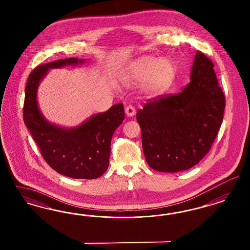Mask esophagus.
Segmentation results:
<instances>
[{"instance_id": "34e87169", "label": "esophagus", "mask_w": 250, "mask_h": 250, "mask_svg": "<svg viewBox=\"0 0 250 250\" xmlns=\"http://www.w3.org/2000/svg\"><path fill=\"white\" fill-rule=\"evenodd\" d=\"M125 114L127 116H134L136 114V109L132 105H128L125 107Z\"/></svg>"}]
</instances>
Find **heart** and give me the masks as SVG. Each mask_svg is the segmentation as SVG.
Instances as JSON below:
<instances>
[{
	"mask_svg": "<svg viewBox=\"0 0 250 250\" xmlns=\"http://www.w3.org/2000/svg\"><path fill=\"white\" fill-rule=\"evenodd\" d=\"M174 74V64L170 60L145 56L129 67L125 79L127 83L143 82V91L148 95H157L172 81Z\"/></svg>",
	"mask_w": 250,
	"mask_h": 250,
	"instance_id": "b5f03b06",
	"label": "heart"
}]
</instances>
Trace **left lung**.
I'll list each match as a JSON object with an SVG mask.
<instances>
[{
  "label": "left lung",
  "instance_id": "obj_1",
  "mask_svg": "<svg viewBox=\"0 0 250 250\" xmlns=\"http://www.w3.org/2000/svg\"><path fill=\"white\" fill-rule=\"evenodd\" d=\"M225 107L213 63L197 51L188 85L177 94L149 100L136 113L147 164L162 172L198 164L211 149Z\"/></svg>",
  "mask_w": 250,
  "mask_h": 250
}]
</instances>
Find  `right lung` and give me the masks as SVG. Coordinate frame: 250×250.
Masks as SVG:
<instances>
[{
	"label": "right lung",
	"instance_id": "obj_1",
	"mask_svg": "<svg viewBox=\"0 0 250 250\" xmlns=\"http://www.w3.org/2000/svg\"><path fill=\"white\" fill-rule=\"evenodd\" d=\"M83 62V60L68 58L34 68L25 87L23 122L43 159L58 173L73 179H96L109 166L111 140L115 129L125 119L123 104L91 116L75 128H63L45 119L37 99L38 85L48 69Z\"/></svg>",
	"mask_w": 250,
	"mask_h": 250
}]
</instances>
